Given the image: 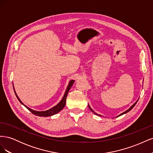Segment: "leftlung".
I'll use <instances>...</instances> for the list:
<instances>
[{"mask_svg":"<svg viewBox=\"0 0 153 153\" xmlns=\"http://www.w3.org/2000/svg\"><path fill=\"white\" fill-rule=\"evenodd\" d=\"M137 103V102H135V103H134V104H133V105H132V106H131V107H130V108H129V109H128V110H126V111H125V112H123V113H122V114H120V115H119V116H120V115H123V114H126V113H127V112H129V111H130V110H131V109H132V108H133V107H134V106H135V105H136V103ZM89 108H90V109H91V111H92V112H94V114H96V115H99V114H96V113H95V112H94V111H93V110H92V109H91V107H90V106H89Z\"/></svg>","mask_w":153,"mask_h":153,"instance_id":"8db88e82","label":"left lung"}]
</instances>
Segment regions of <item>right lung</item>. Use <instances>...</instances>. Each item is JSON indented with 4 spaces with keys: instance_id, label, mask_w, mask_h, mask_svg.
Wrapping results in <instances>:
<instances>
[{
    "instance_id": "1",
    "label": "right lung",
    "mask_w": 153,
    "mask_h": 153,
    "mask_svg": "<svg viewBox=\"0 0 153 153\" xmlns=\"http://www.w3.org/2000/svg\"><path fill=\"white\" fill-rule=\"evenodd\" d=\"M74 82H75L74 80L70 81V82H69V85H68V87H67V89H66V91L65 94H64V97H63V98L62 99V100H61V101H60L59 103H58L56 106H53V108H50V109H49V110H48L43 111V112H38V111H35V110H32V109L28 108V107H27V106H26L25 105V107H26L27 109H28V110L30 111V112H31L32 114H34L35 115H37V116L48 117V116H51V115H54V114H56L57 113H58L59 112H60V111H61V110L64 107V106H65V105H66V97H67L68 93V92H69V89H70L72 85L73 84ZM14 90H15V89H14ZM15 93L16 96L17 97V98H18V100H19L20 102L22 105H24V104H23V103L22 102V101H20V100L19 99V98H18V96H17V94H16L15 91Z\"/></svg>"
}]
</instances>
